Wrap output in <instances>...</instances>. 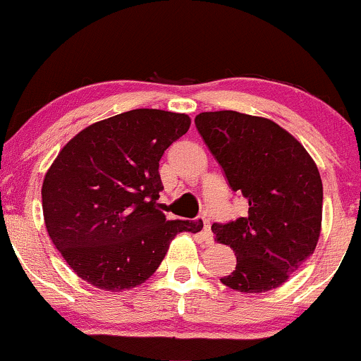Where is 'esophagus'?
<instances>
[{"label": "esophagus", "mask_w": 361, "mask_h": 361, "mask_svg": "<svg viewBox=\"0 0 361 361\" xmlns=\"http://www.w3.org/2000/svg\"><path fill=\"white\" fill-rule=\"evenodd\" d=\"M197 222L202 224V238H204V241H205L207 244L212 243L214 235H212V231H210V222H209V219L198 217Z\"/></svg>", "instance_id": "1"}]
</instances>
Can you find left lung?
<instances>
[{"mask_svg": "<svg viewBox=\"0 0 361 361\" xmlns=\"http://www.w3.org/2000/svg\"><path fill=\"white\" fill-rule=\"evenodd\" d=\"M195 126L224 169L229 186L247 200V214L214 224L235 268L221 281L261 293L283 285L316 250L322 222V181L304 146L270 118L233 110L204 111Z\"/></svg>", "mask_w": 361, "mask_h": 361, "instance_id": "8db88e82", "label": "left lung"}]
</instances>
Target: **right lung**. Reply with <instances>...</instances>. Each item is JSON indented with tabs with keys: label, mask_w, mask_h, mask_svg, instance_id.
I'll use <instances>...</instances> for the list:
<instances>
[{
	"label": "right lung",
	"mask_w": 361,
	"mask_h": 361,
	"mask_svg": "<svg viewBox=\"0 0 361 361\" xmlns=\"http://www.w3.org/2000/svg\"><path fill=\"white\" fill-rule=\"evenodd\" d=\"M185 114L137 109L82 128L61 149L42 183L47 233L66 263L97 288H134L157 270L178 233L195 221L161 210L159 159L188 132Z\"/></svg>",
	"instance_id": "1"
}]
</instances>
